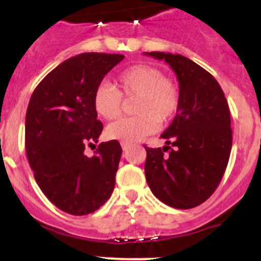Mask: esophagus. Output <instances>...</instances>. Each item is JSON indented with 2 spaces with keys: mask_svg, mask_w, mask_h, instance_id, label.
Masks as SVG:
<instances>
[{
  "mask_svg": "<svg viewBox=\"0 0 261 261\" xmlns=\"http://www.w3.org/2000/svg\"><path fill=\"white\" fill-rule=\"evenodd\" d=\"M121 146H122L123 151H127V150L130 149L131 146H133V144H130V143H121Z\"/></svg>",
  "mask_w": 261,
  "mask_h": 261,
  "instance_id": "34e87169",
  "label": "esophagus"
}]
</instances>
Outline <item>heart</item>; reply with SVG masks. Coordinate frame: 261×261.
Returning a JSON list of instances; mask_svg holds the SVG:
<instances>
[{"mask_svg":"<svg viewBox=\"0 0 261 261\" xmlns=\"http://www.w3.org/2000/svg\"><path fill=\"white\" fill-rule=\"evenodd\" d=\"M116 90L109 83L99 84L93 94V107L101 117L114 120L122 112L124 99H134L133 117L117 120L107 127L110 139L133 143L154 133L159 123H167L180 106V87L160 68L135 64L116 78Z\"/></svg>","mask_w":261,"mask_h":261,"instance_id":"heart-1","label":"heart"}]
</instances>
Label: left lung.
<instances>
[{
    "mask_svg": "<svg viewBox=\"0 0 261 261\" xmlns=\"http://www.w3.org/2000/svg\"><path fill=\"white\" fill-rule=\"evenodd\" d=\"M177 74L180 106L162 134L164 147L146 150L145 177L152 194L179 210L199 206L212 196L225 174L231 146L230 109L211 73L179 54L150 51Z\"/></svg>",
    "mask_w": 261,
    "mask_h": 261,
    "instance_id": "obj_1",
    "label": "left lung"
}]
</instances>
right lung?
Returning <instances> with one entry per match:
<instances>
[{
	"label": "right lung",
	"instance_id": "1",
	"mask_svg": "<svg viewBox=\"0 0 261 261\" xmlns=\"http://www.w3.org/2000/svg\"><path fill=\"white\" fill-rule=\"evenodd\" d=\"M121 54L83 53L51 70L33 92L25 121V147L36 183L46 198L74 216L103 206L115 188L121 149L117 140L101 143L93 94Z\"/></svg>",
	"mask_w": 261,
	"mask_h": 261
}]
</instances>
